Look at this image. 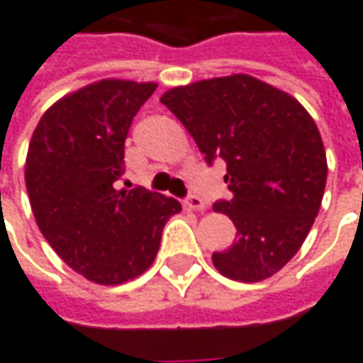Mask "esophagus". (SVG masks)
Masks as SVG:
<instances>
[{"label": "esophagus", "instance_id": "1", "mask_svg": "<svg viewBox=\"0 0 363 363\" xmlns=\"http://www.w3.org/2000/svg\"><path fill=\"white\" fill-rule=\"evenodd\" d=\"M184 206L190 208V210H204L206 208V202L196 196V194H189L186 199H184Z\"/></svg>", "mask_w": 363, "mask_h": 363}]
</instances>
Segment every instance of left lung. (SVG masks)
<instances>
[{"label": "left lung", "instance_id": "obj_1", "mask_svg": "<svg viewBox=\"0 0 363 363\" xmlns=\"http://www.w3.org/2000/svg\"><path fill=\"white\" fill-rule=\"evenodd\" d=\"M161 102L194 138L204 161H225L238 240L212 261L224 277L255 283L277 273L311 232L326 186V153L308 111L293 96L247 74L179 86Z\"/></svg>", "mask_w": 363, "mask_h": 363}]
</instances>
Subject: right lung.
<instances>
[{
  "mask_svg": "<svg viewBox=\"0 0 363 363\" xmlns=\"http://www.w3.org/2000/svg\"><path fill=\"white\" fill-rule=\"evenodd\" d=\"M153 82L100 80L50 106L33 131L25 184L39 230L58 257L100 285L138 277L155 259L179 200L116 190L123 145Z\"/></svg>",
  "mask_w": 363,
  "mask_h": 363,
  "instance_id": "obj_1",
  "label": "right lung"
}]
</instances>
